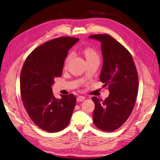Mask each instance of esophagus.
<instances>
[{
    "label": "esophagus",
    "instance_id": "obj_1",
    "mask_svg": "<svg viewBox=\"0 0 160 160\" xmlns=\"http://www.w3.org/2000/svg\"><path fill=\"white\" fill-rule=\"evenodd\" d=\"M85 99H86V98L84 96H78V98H77L76 100H77V102H83Z\"/></svg>",
    "mask_w": 160,
    "mask_h": 160
}]
</instances>
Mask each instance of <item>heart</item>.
<instances>
[{"instance_id":"obj_1","label":"heart","mask_w":160,"mask_h":160,"mask_svg":"<svg viewBox=\"0 0 160 160\" xmlns=\"http://www.w3.org/2000/svg\"><path fill=\"white\" fill-rule=\"evenodd\" d=\"M83 52L84 54L86 60H88L94 58H98V56L96 50L91 47H86L83 50ZM71 57H72V53H70L68 54V56H67V57L66 58L65 64L68 62Z\"/></svg>"}]
</instances>
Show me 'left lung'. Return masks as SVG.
Segmentation results:
<instances>
[{
	"instance_id": "left-lung-1",
	"label": "left lung",
	"mask_w": 160,
	"mask_h": 160,
	"mask_svg": "<svg viewBox=\"0 0 160 160\" xmlns=\"http://www.w3.org/2000/svg\"><path fill=\"white\" fill-rule=\"evenodd\" d=\"M101 42L103 65L100 80L108 86L104 100L94 96V125L101 130L113 132L128 120L134 107L138 90V75L130 52L107 34L89 37Z\"/></svg>"
}]
</instances>
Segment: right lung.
<instances>
[{"mask_svg":"<svg viewBox=\"0 0 160 160\" xmlns=\"http://www.w3.org/2000/svg\"><path fill=\"white\" fill-rule=\"evenodd\" d=\"M78 38L64 37L39 46L26 59L20 73L23 105L36 125L48 132L62 130L68 125L76 98L74 94L56 98L52 85L62 73L68 50Z\"/></svg>","mask_w":160,"mask_h":160,"instance_id":"right-lung-1","label":"right lung"}]
</instances>
